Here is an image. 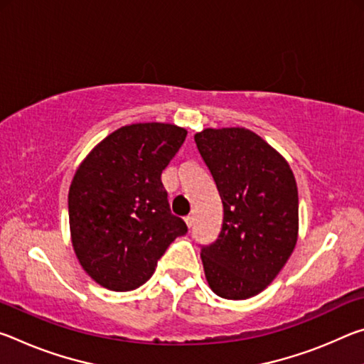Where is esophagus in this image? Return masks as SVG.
Here are the masks:
<instances>
[{"label": "esophagus", "mask_w": 364, "mask_h": 364, "mask_svg": "<svg viewBox=\"0 0 364 364\" xmlns=\"http://www.w3.org/2000/svg\"><path fill=\"white\" fill-rule=\"evenodd\" d=\"M184 221H186V225H188V228H191L194 225V218H193V215H188L186 218H184Z\"/></svg>", "instance_id": "1"}]
</instances>
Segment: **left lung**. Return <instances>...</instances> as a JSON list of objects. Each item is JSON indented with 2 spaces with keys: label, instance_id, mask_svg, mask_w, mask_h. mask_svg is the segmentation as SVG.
<instances>
[{
  "label": "left lung",
  "instance_id": "left-lung-1",
  "mask_svg": "<svg viewBox=\"0 0 364 364\" xmlns=\"http://www.w3.org/2000/svg\"><path fill=\"white\" fill-rule=\"evenodd\" d=\"M194 141L223 204L218 237L200 249L208 286L223 299L254 297L297 244V183L286 159L247 128H205Z\"/></svg>",
  "mask_w": 364,
  "mask_h": 364
}]
</instances>
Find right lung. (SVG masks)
<instances>
[{"mask_svg": "<svg viewBox=\"0 0 364 364\" xmlns=\"http://www.w3.org/2000/svg\"><path fill=\"white\" fill-rule=\"evenodd\" d=\"M186 134L170 123H133L110 133L78 167L69 189L72 245L102 287L143 286L168 245L188 232L160 180Z\"/></svg>", "mask_w": 364, "mask_h": 364, "instance_id": "1", "label": "right lung"}]
</instances>
